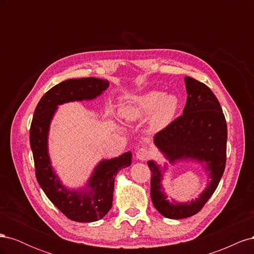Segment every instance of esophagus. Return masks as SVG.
<instances>
[{"label": "esophagus", "mask_w": 254, "mask_h": 254, "mask_svg": "<svg viewBox=\"0 0 254 254\" xmlns=\"http://www.w3.org/2000/svg\"><path fill=\"white\" fill-rule=\"evenodd\" d=\"M136 159H139V160H141V161H146L147 160L149 157H150V155H151V151H150V149H148V148H146V147H142V148H139L136 150Z\"/></svg>", "instance_id": "obj_1"}]
</instances>
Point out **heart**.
<instances>
[{
    "label": "heart",
    "mask_w": 254,
    "mask_h": 254,
    "mask_svg": "<svg viewBox=\"0 0 254 254\" xmlns=\"http://www.w3.org/2000/svg\"><path fill=\"white\" fill-rule=\"evenodd\" d=\"M179 98L174 94L151 90L128 99L122 114L128 121L142 120L151 113L150 126L162 130L171 124L179 109Z\"/></svg>",
    "instance_id": "obj_1"
}]
</instances>
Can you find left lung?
Here are the masks:
<instances>
[{
	"label": "left lung",
	"mask_w": 254,
	"mask_h": 254,
	"mask_svg": "<svg viewBox=\"0 0 254 254\" xmlns=\"http://www.w3.org/2000/svg\"><path fill=\"white\" fill-rule=\"evenodd\" d=\"M184 81L188 98L183 114L157 132L153 141L170 162L183 159L204 162L211 181L196 200L171 201L161 187L159 166L149 161L151 201L159 213L172 219L187 218L200 211L217 189L226 167L227 122L218 99L204 83L189 76Z\"/></svg>",
	"instance_id": "left-lung-1"
}]
</instances>
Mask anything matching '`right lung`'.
I'll list each match as a JSON object with an SVG mask.
<instances>
[{
	"mask_svg": "<svg viewBox=\"0 0 254 254\" xmlns=\"http://www.w3.org/2000/svg\"><path fill=\"white\" fill-rule=\"evenodd\" d=\"M109 87L106 79L87 77L67 79L56 84L38 103L29 130L36 178L50 200L65 216L74 221L91 222L102 219L112 206L114 179L118 172L131 164V152L99 163L82 190H68L51 167L48 155V132L57 105L92 99Z\"/></svg>",
	"mask_w": 254,
	"mask_h": 254,
	"instance_id": "obj_1",
	"label": "right lung"
}]
</instances>
